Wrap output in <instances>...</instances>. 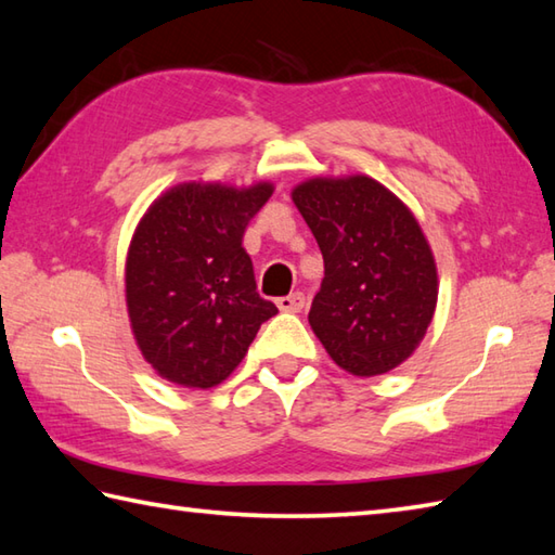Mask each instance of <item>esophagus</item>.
I'll return each instance as SVG.
<instances>
[{
  "mask_svg": "<svg viewBox=\"0 0 555 555\" xmlns=\"http://www.w3.org/2000/svg\"><path fill=\"white\" fill-rule=\"evenodd\" d=\"M281 312H300L305 308V296L302 293H291V296H284L276 300Z\"/></svg>",
  "mask_w": 555,
  "mask_h": 555,
  "instance_id": "obj_1",
  "label": "esophagus"
}]
</instances>
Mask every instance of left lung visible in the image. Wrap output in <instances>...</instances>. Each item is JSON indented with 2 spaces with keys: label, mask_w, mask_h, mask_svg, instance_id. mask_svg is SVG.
Segmentation results:
<instances>
[{
  "label": "left lung",
  "mask_w": 555,
  "mask_h": 555,
  "mask_svg": "<svg viewBox=\"0 0 555 555\" xmlns=\"http://www.w3.org/2000/svg\"><path fill=\"white\" fill-rule=\"evenodd\" d=\"M324 257L310 326L356 376L398 367L434 317L436 264L417 219L367 176L312 179L293 191Z\"/></svg>",
  "instance_id": "obj_1"
}]
</instances>
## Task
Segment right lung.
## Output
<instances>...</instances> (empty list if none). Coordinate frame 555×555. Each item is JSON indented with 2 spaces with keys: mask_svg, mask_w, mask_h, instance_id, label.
Wrapping results in <instances>:
<instances>
[{
  "mask_svg": "<svg viewBox=\"0 0 555 555\" xmlns=\"http://www.w3.org/2000/svg\"><path fill=\"white\" fill-rule=\"evenodd\" d=\"M269 183L173 188L138 223L126 262L128 317L145 360L164 379L209 388L238 367L259 326L279 310L259 298L247 223Z\"/></svg>",
  "mask_w": 555,
  "mask_h": 555,
  "instance_id": "right-lung-1",
  "label": "right lung"
}]
</instances>
